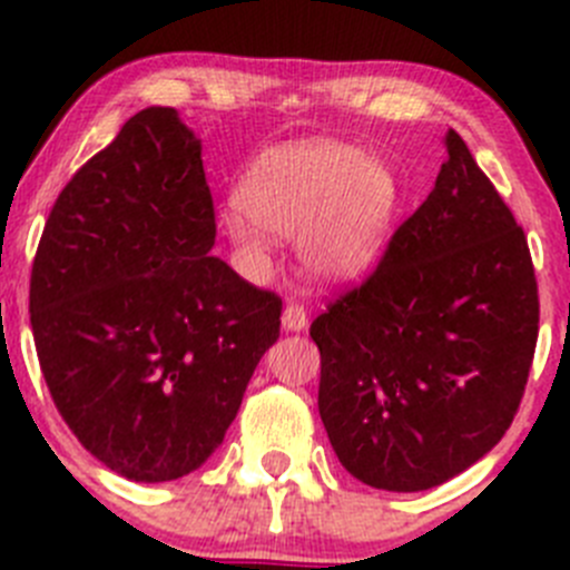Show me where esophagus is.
Wrapping results in <instances>:
<instances>
[{"label": "esophagus", "instance_id": "obj_1", "mask_svg": "<svg viewBox=\"0 0 570 570\" xmlns=\"http://www.w3.org/2000/svg\"><path fill=\"white\" fill-rule=\"evenodd\" d=\"M281 326H284V332H303V328L309 326V317H306L303 306H297V303H286L284 315H281Z\"/></svg>", "mask_w": 570, "mask_h": 570}]
</instances>
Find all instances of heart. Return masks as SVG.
<instances>
[{
    "label": "heart",
    "instance_id": "1",
    "mask_svg": "<svg viewBox=\"0 0 570 570\" xmlns=\"http://www.w3.org/2000/svg\"><path fill=\"white\" fill-rule=\"evenodd\" d=\"M396 210L385 165L345 142L309 140L261 154L222 213V230L247 269H264L273 233L301 238L303 269L326 284L368 273Z\"/></svg>",
    "mask_w": 570,
    "mask_h": 570
}]
</instances>
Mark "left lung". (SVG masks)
I'll return each instance as SVG.
<instances>
[{
  "label": "left lung",
  "instance_id": "left-lung-1",
  "mask_svg": "<svg viewBox=\"0 0 570 570\" xmlns=\"http://www.w3.org/2000/svg\"><path fill=\"white\" fill-rule=\"evenodd\" d=\"M435 188L393 233L376 273L312 323L323 428L374 489L422 492L512 424L540 301L512 210L453 129Z\"/></svg>",
  "mask_w": 570,
  "mask_h": 570
}]
</instances>
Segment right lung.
<instances>
[{"label": "right lung", "instance_id": "1", "mask_svg": "<svg viewBox=\"0 0 570 570\" xmlns=\"http://www.w3.org/2000/svg\"><path fill=\"white\" fill-rule=\"evenodd\" d=\"M216 242L202 140L177 109L137 111L50 210L30 326L58 413L89 453L137 483L205 464L278 340L281 297Z\"/></svg>", "mask_w": 570, "mask_h": 570}]
</instances>
